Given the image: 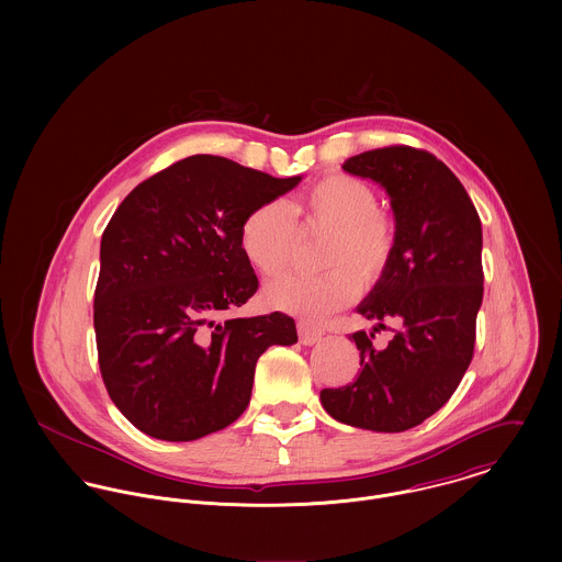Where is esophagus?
<instances>
[{
	"instance_id": "34e87169",
	"label": "esophagus",
	"mask_w": 562,
	"mask_h": 562,
	"mask_svg": "<svg viewBox=\"0 0 562 562\" xmlns=\"http://www.w3.org/2000/svg\"><path fill=\"white\" fill-rule=\"evenodd\" d=\"M299 339L305 346H314V344L321 341L322 330L316 328V326H312V324H307V322H299Z\"/></svg>"
}]
</instances>
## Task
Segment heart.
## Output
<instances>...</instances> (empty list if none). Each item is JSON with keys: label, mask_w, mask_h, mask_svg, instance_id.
I'll list each match as a JSON object with an SVG mask.
<instances>
[{"label": "heart", "mask_w": 562, "mask_h": 562, "mask_svg": "<svg viewBox=\"0 0 562 562\" xmlns=\"http://www.w3.org/2000/svg\"><path fill=\"white\" fill-rule=\"evenodd\" d=\"M301 229L326 232L318 277L288 274L272 281L263 301L279 312L322 318L346 305L357 288H374L396 255V223L379 207L370 183L352 175L333 172L307 188L294 210L285 201L257 205L240 225V248L246 261L261 274L283 272Z\"/></svg>", "instance_id": "b5f03b06"}]
</instances>
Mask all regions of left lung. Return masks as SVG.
Returning a JSON list of instances; mask_svg holds the SVG:
<instances>
[{
	"label": "left lung",
	"instance_id": "obj_1",
	"mask_svg": "<svg viewBox=\"0 0 562 562\" xmlns=\"http://www.w3.org/2000/svg\"><path fill=\"white\" fill-rule=\"evenodd\" d=\"M346 172L385 188L396 218V255L357 307L370 333L357 330V379L322 390V406L341 424L402 432L437 413L457 392L474 357L482 305V227L457 175L424 149L383 147L348 158ZM398 321L391 344L371 341Z\"/></svg>",
	"mask_w": 562,
	"mask_h": 562
}]
</instances>
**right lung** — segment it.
Masks as SVG:
<instances>
[{
	"mask_svg": "<svg viewBox=\"0 0 562 562\" xmlns=\"http://www.w3.org/2000/svg\"><path fill=\"white\" fill-rule=\"evenodd\" d=\"M299 181L190 156L138 183L114 212L94 288L99 370L145 435L194 441L227 428L250 402L257 359L299 339L281 312L227 316L259 285L241 255V221Z\"/></svg>",
	"mask_w": 562,
	"mask_h": 562,
	"instance_id": "add662e5",
	"label": "right lung"
}]
</instances>
